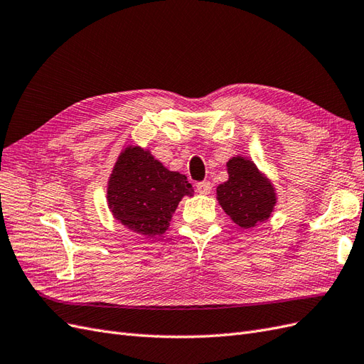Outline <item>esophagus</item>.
I'll list each match as a JSON object with an SVG mask.
<instances>
[{
    "mask_svg": "<svg viewBox=\"0 0 364 364\" xmlns=\"http://www.w3.org/2000/svg\"><path fill=\"white\" fill-rule=\"evenodd\" d=\"M211 188H213V185H211V182H208V181L199 182L196 185V190L199 194H209V193H211Z\"/></svg>",
    "mask_w": 364,
    "mask_h": 364,
    "instance_id": "34e87169",
    "label": "esophagus"
}]
</instances>
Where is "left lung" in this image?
Returning a JSON list of instances; mask_svg holds the SVG:
<instances>
[{"mask_svg":"<svg viewBox=\"0 0 364 364\" xmlns=\"http://www.w3.org/2000/svg\"><path fill=\"white\" fill-rule=\"evenodd\" d=\"M229 179L217 186V199L238 226L249 229L267 220L277 203L273 185L255 164L241 156L228 164Z\"/></svg>","mask_w":364,"mask_h":364,"instance_id":"1","label":"left lung"}]
</instances>
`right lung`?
Here are the masks:
<instances>
[{"label": "right lung", "instance_id": "1", "mask_svg": "<svg viewBox=\"0 0 364 364\" xmlns=\"http://www.w3.org/2000/svg\"><path fill=\"white\" fill-rule=\"evenodd\" d=\"M193 193L185 174L167 170L141 147H127L109 179L107 203L127 229L155 237L167 230L182 197Z\"/></svg>", "mask_w": 364, "mask_h": 364}]
</instances>
